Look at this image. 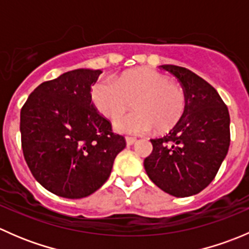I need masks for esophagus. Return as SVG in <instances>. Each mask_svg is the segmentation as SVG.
Instances as JSON below:
<instances>
[{"instance_id":"obj_1","label":"esophagus","mask_w":249,"mask_h":249,"mask_svg":"<svg viewBox=\"0 0 249 249\" xmlns=\"http://www.w3.org/2000/svg\"><path fill=\"white\" fill-rule=\"evenodd\" d=\"M136 141H137L136 137H130V136H127V137H126V144H127V145H132L135 142H136Z\"/></svg>"}]
</instances>
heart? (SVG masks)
<instances>
[{
  "mask_svg": "<svg viewBox=\"0 0 249 249\" xmlns=\"http://www.w3.org/2000/svg\"><path fill=\"white\" fill-rule=\"evenodd\" d=\"M90 97L95 108L110 120L122 117L134 101L135 112L115 123L118 131L129 135L147 134L154 127L166 131L177 124L187 107L183 88L149 69L100 80L90 89Z\"/></svg>",
  "mask_w": 249,
  "mask_h": 249,
  "instance_id": "heart-1",
  "label": "heart"
}]
</instances>
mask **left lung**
Returning a JSON list of instances; mask_svg holds the SVG:
<instances>
[{"instance_id": "8db88e82", "label": "left lung", "mask_w": 249, "mask_h": 249, "mask_svg": "<svg viewBox=\"0 0 249 249\" xmlns=\"http://www.w3.org/2000/svg\"><path fill=\"white\" fill-rule=\"evenodd\" d=\"M160 69L173 74L187 95L182 118L169 134L150 140L144 159L148 177L177 197L195 195L217 175L230 145V115L217 90L190 70L175 65Z\"/></svg>"}]
</instances>
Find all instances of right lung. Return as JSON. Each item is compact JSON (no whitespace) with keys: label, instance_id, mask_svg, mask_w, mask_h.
Returning <instances> with one entry per match:
<instances>
[{"label":"right lung","instance_id":"obj_1","mask_svg":"<svg viewBox=\"0 0 249 249\" xmlns=\"http://www.w3.org/2000/svg\"><path fill=\"white\" fill-rule=\"evenodd\" d=\"M100 74L79 69L43 82L20 110L25 161L42 187L61 197L96 192L126 147L91 102L90 89Z\"/></svg>","mask_w":249,"mask_h":249}]
</instances>
